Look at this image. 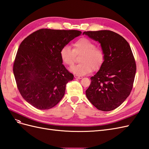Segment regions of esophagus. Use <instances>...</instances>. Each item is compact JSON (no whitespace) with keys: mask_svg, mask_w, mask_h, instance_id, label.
I'll return each instance as SVG.
<instances>
[{"mask_svg":"<svg viewBox=\"0 0 149 149\" xmlns=\"http://www.w3.org/2000/svg\"><path fill=\"white\" fill-rule=\"evenodd\" d=\"M74 78L76 79H82L83 78L82 76H80L78 75H74Z\"/></svg>","mask_w":149,"mask_h":149,"instance_id":"34e87169","label":"esophagus"}]
</instances>
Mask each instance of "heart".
<instances>
[{
    "instance_id": "obj_1",
    "label": "heart",
    "mask_w": 149,
    "mask_h": 149,
    "mask_svg": "<svg viewBox=\"0 0 149 149\" xmlns=\"http://www.w3.org/2000/svg\"><path fill=\"white\" fill-rule=\"evenodd\" d=\"M73 49L69 45L63 47L60 51V56L62 62L66 65L73 64L75 55H81L79 57V64L72 66L70 71L79 76H84L92 71L97 70L102 66L104 61L105 54L101 48L96 47L95 44L86 38L78 40L73 44Z\"/></svg>"
}]
</instances>
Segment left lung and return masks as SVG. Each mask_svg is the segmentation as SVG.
<instances>
[{
    "instance_id": "obj_1",
    "label": "left lung",
    "mask_w": 149,
    "mask_h": 149,
    "mask_svg": "<svg viewBox=\"0 0 149 149\" xmlns=\"http://www.w3.org/2000/svg\"><path fill=\"white\" fill-rule=\"evenodd\" d=\"M100 43L105 57L100 70L91 78L86 91L88 100L97 109L110 111L129 96L136 73V65L128 42L110 30L84 31Z\"/></svg>"
}]
</instances>
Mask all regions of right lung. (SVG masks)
Listing matches in <instances>:
<instances>
[{"mask_svg": "<svg viewBox=\"0 0 149 149\" xmlns=\"http://www.w3.org/2000/svg\"><path fill=\"white\" fill-rule=\"evenodd\" d=\"M81 34L74 30L43 29L22 41L13 71L18 89L30 104L38 109H49L64 96L66 85L74 76L62 64L60 51Z\"/></svg>", "mask_w": 149, "mask_h": 149, "instance_id": "add662e5", "label": "right lung"}]
</instances>
